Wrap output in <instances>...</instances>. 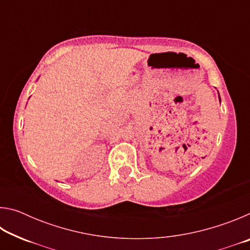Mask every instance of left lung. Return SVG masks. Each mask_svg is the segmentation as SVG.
<instances>
[{"instance_id":"1","label":"left lung","mask_w":250,"mask_h":250,"mask_svg":"<svg viewBox=\"0 0 250 250\" xmlns=\"http://www.w3.org/2000/svg\"><path fill=\"white\" fill-rule=\"evenodd\" d=\"M219 96V95H218ZM219 103H221V97H219Z\"/></svg>"}]
</instances>
